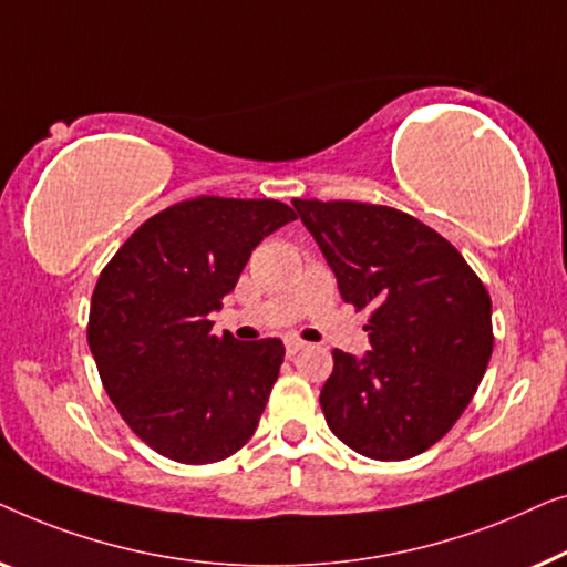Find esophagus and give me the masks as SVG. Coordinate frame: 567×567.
Wrapping results in <instances>:
<instances>
[{
    "mask_svg": "<svg viewBox=\"0 0 567 567\" xmlns=\"http://www.w3.org/2000/svg\"><path fill=\"white\" fill-rule=\"evenodd\" d=\"M302 347H306V341H302V339H295V337L285 339V349H287V354H295V352H300Z\"/></svg>",
    "mask_w": 567,
    "mask_h": 567,
    "instance_id": "34e87169",
    "label": "esophagus"
}]
</instances>
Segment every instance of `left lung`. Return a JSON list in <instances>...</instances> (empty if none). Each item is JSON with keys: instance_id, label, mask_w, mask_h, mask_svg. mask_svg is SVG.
Listing matches in <instances>:
<instances>
[{"instance_id": "1", "label": "left lung", "mask_w": 567, "mask_h": 567, "mask_svg": "<svg viewBox=\"0 0 567 567\" xmlns=\"http://www.w3.org/2000/svg\"><path fill=\"white\" fill-rule=\"evenodd\" d=\"M344 302L370 310L372 349H333L326 424L372 460H409L462 416L493 352L491 295L462 254L409 213L292 200Z\"/></svg>"}]
</instances>
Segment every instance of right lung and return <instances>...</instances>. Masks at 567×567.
<instances>
[{
	"label": "right lung",
	"mask_w": 567,
	"mask_h": 567,
	"mask_svg": "<svg viewBox=\"0 0 567 567\" xmlns=\"http://www.w3.org/2000/svg\"><path fill=\"white\" fill-rule=\"evenodd\" d=\"M290 220L277 200L195 197L148 218L102 269L86 339L110 401L164 457L207 465L257 432L282 341L213 337L207 316Z\"/></svg>",
	"instance_id": "right-lung-1"
}]
</instances>
